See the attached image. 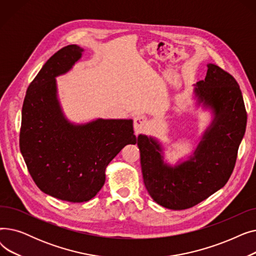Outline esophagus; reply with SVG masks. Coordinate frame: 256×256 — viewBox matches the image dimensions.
Here are the masks:
<instances>
[{"mask_svg":"<svg viewBox=\"0 0 256 256\" xmlns=\"http://www.w3.org/2000/svg\"><path fill=\"white\" fill-rule=\"evenodd\" d=\"M147 124H148V120H147V118L144 115H136L135 118H134V130H135L136 135L141 132L146 128Z\"/></svg>","mask_w":256,"mask_h":256,"instance_id":"1","label":"esophagus"}]
</instances>
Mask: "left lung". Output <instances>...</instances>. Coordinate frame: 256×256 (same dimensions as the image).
<instances>
[{"label":"left lung","mask_w":256,"mask_h":256,"mask_svg":"<svg viewBox=\"0 0 256 256\" xmlns=\"http://www.w3.org/2000/svg\"><path fill=\"white\" fill-rule=\"evenodd\" d=\"M194 86L196 104L210 110L212 119L189 158L172 166L158 139L140 134L137 142L147 192L174 210L192 208L225 186L247 124L243 96L232 74L210 63L206 78Z\"/></svg>","instance_id":"obj_1"}]
</instances>
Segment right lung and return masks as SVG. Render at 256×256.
<instances>
[{"label":"right lung","mask_w":256,"mask_h":256,"mask_svg":"<svg viewBox=\"0 0 256 256\" xmlns=\"http://www.w3.org/2000/svg\"><path fill=\"white\" fill-rule=\"evenodd\" d=\"M84 48L67 46L42 66L26 93L20 148L37 186L70 202L96 196L106 168L128 144H136L132 119L98 118L74 124L62 111L56 78L68 72Z\"/></svg>","instance_id":"add662e5"}]
</instances>
